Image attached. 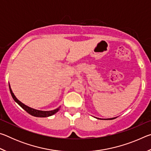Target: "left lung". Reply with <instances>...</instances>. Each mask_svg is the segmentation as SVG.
<instances>
[{"instance_id": "8db88e82", "label": "left lung", "mask_w": 151, "mask_h": 151, "mask_svg": "<svg viewBox=\"0 0 151 151\" xmlns=\"http://www.w3.org/2000/svg\"><path fill=\"white\" fill-rule=\"evenodd\" d=\"M96 119H99V118H96ZM116 119V118H115V117H114V118H112V119H104V120H112V119Z\"/></svg>"}]
</instances>
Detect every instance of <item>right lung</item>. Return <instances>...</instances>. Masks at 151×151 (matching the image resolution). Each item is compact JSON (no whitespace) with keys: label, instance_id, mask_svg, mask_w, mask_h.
<instances>
[{"label":"right lung","instance_id":"1","mask_svg":"<svg viewBox=\"0 0 151 151\" xmlns=\"http://www.w3.org/2000/svg\"><path fill=\"white\" fill-rule=\"evenodd\" d=\"M9 88H10V92H11L12 97L13 98L14 101L16 102V103L19 104V105L24 110V111H26L28 112V113L30 114V115H32V116H37V117L50 116L53 115V114H55L56 112H57L58 111V110H59V109H60V107H58V108L57 109H55V110H53V111H39V110H36V109H32L29 106L25 105V104H24L23 103H22L21 102L18 100V99L16 98V96H14V93H12V91L11 88V86H10V85H9Z\"/></svg>","mask_w":151,"mask_h":151}]
</instances>
